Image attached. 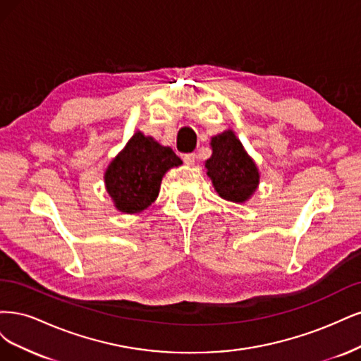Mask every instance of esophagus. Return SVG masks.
Here are the masks:
<instances>
[{
    "instance_id": "obj_1",
    "label": "esophagus",
    "mask_w": 361,
    "mask_h": 361,
    "mask_svg": "<svg viewBox=\"0 0 361 361\" xmlns=\"http://www.w3.org/2000/svg\"><path fill=\"white\" fill-rule=\"evenodd\" d=\"M183 160H184V164H185V165H188V166H192V165H195V154H193V153L184 154Z\"/></svg>"
}]
</instances>
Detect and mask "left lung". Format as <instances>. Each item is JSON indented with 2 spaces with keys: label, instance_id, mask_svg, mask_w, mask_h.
Instances as JSON below:
<instances>
[{
  "label": "left lung",
  "instance_id": "obj_1",
  "mask_svg": "<svg viewBox=\"0 0 361 361\" xmlns=\"http://www.w3.org/2000/svg\"><path fill=\"white\" fill-rule=\"evenodd\" d=\"M212 157L205 160L207 176L217 195L229 202L243 204L257 192L261 173L234 130L212 137Z\"/></svg>",
  "mask_w": 361,
  "mask_h": 361
}]
</instances>
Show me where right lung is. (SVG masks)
<instances>
[{
	"mask_svg": "<svg viewBox=\"0 0 361 361\" xmlns=\"http://www.w3.org/2000/svg\"><path fill=\"white\" fill-rule=\"evenodd\" d=\"M181 164L172 148L137 130L104 171V188L118 212L142 213L157 200L165 173Z\"/></svg>",
	"mask_w": 361,
	"mask_h": 361,
	"instance_id": "right-lung-1",
	"label": "right lung"
}]
</instances>
